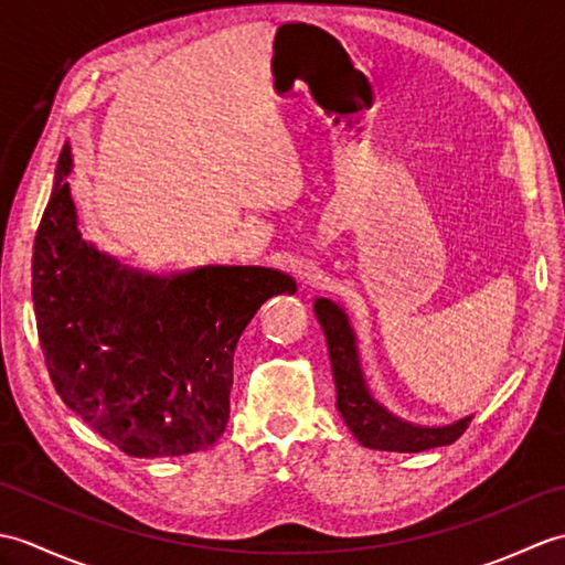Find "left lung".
I'll return each instance as SVG.
<instances>
[{"label": "left lung", "instance_id": "left-lung-1", "mask_svg": "<svg viewBox=\"0 0 565 565\" xmlns=\"http://www.w3.org/2000/svg\"><path fill=\"white\" fill-rule=\"evenodd\" d=\"M313 310L328 340L332 379L334 388H338V411L364 447L415 454L454 444L463 435L471 425V415L444 427H419L403 423L401 417L391 415L386 407L379 405L366 391L362 369H359L354 332L342 308L334 306L330 298H316Z\"/></svg>", "mask_w": 565, "mask_h": 565}]
</instances>
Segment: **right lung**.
<instances>
[{
  "instance_id": "add662e5",
  "label": "right lung",
  "mask_w": 565,
  "mask_h": 565,
  "mask_svg": "<svg viewBox=\"0 0 565 565\" xmlns=\"http://www.w3.org/2000/svg\"><path fill=\"white\" fill-rule=\"evenodd\" d=\"M70 146L35 233L31 294L47 374L97 435L138 459L209 449L231 417L239 334L296 281L267 267H130L82 235Z\"/></svg>"
}]
</instances>
